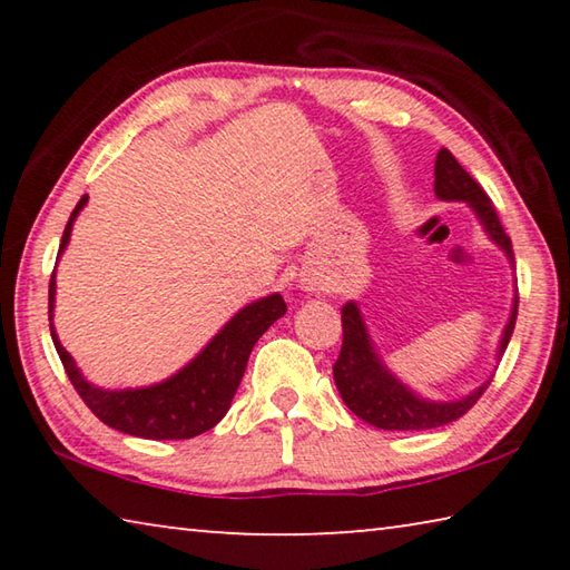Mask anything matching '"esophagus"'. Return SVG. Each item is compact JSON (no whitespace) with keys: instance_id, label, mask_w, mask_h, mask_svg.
Wrapping results in <instances>:
<instances>
[{"instance_id":"34e87169","label":"esophagus","mask_w":570,"mask_h":570,"mask_svg":"<svg viewBox=\"0 0 570 570\" xmlns=\"http://www.w3.org/2000/svg\"><path fill=\"white\" fill-rule=\"evenodd\" d=\"M306 288H308V292H314V284H306Z\"/></svg>"}]
</instances>
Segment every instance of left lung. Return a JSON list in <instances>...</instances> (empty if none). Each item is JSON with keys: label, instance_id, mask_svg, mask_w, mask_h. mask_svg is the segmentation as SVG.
Instances as JSON below:
<instances>
[{"label": "left lung", "instance_id": "1", "mask_svg": "<svg viewBox=\"0 0 570 570\" xmlns=\"http://www.w3.org/2000/svg\"><path fill=\"white\" fill-rule=\"evenodd\" d=\"M435 196L440 200H462V204H468L475 210L485 234L505 250L510 264H513V244H510L505 228L500 226L495 206L490 204L488 193L480 188V183L460 166L448 148H442L435 160ZM515 320L518 294L513 298V308H510V320L505 324L503 336H500L498 356H503L510 336H513ZM342 352L340 360L334 362L336 390H340L344 404L356 414V417H362L364 422H370L380 430H435L442 428V424L455 422L482 397V392H485L488 384L493 382L488 380L485 384H480L478 390L465 394L462 400H422L420 394L404 387L387 366L382 364L380 354L374 352L370 334H366V324L360 314V306L354 302L342 308Z\"/></svg>", "mask_w": 570, "mask_h": 570}]
</instances>
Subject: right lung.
Returning a JSON list of instances; mask_svg holds the SVG:
<instances>
[{
    "instance_id": "right-lung-1",
    "label": "right lung",
    "mask_w": 570,
    "mask_h": 570,
    "mask_svg": "<svg viewBox=\"0 0 570 570\" xmlns=\"http://www.w3.org/2000/svg\"><path fill=\"white\" fill-rule=\"evenodd\" d=\"M85 204H88V196L77 200L57 254H62L65 246L70 244L72 224ZM52 308L55 272L50 278V332L67 377L100 422L125 432V435L146 440H190L216 428L230 407L258 336L286 314L282 294L258 298L240 308L236 316H230V322L206 344V350L166 382L140 390H102L82 377L72 356L57 340Z\"/></svg>"
}]
</instances>
